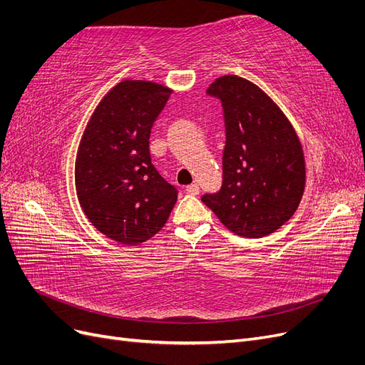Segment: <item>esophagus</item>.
I'll return each instance as SVG.
<instances>
[{
  "label": "esophagus",
  "instance_id": "obj_1",
  "mask_svg": "<svg viewBox=\"0 0 365 365\" xmlns=\"http://www.w3.org/2000/svg\"><path fill=\"white\" fill-rule=\"evenodd\" d=\"M185 192L189 193V195H200V185H197V184H190V185H187Z\"/></svg>",
  "mask_w": 365,
  "mask_h": 365
}]
</instances>
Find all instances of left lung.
I'll list each match as a JSON object with an SVG mask.
<instances>
[{"mask_svg":"<svg viewBox=\"0 0 365 365\" xmlns=\"http://www.w3.org/2000/svg\"><path fill=\"white\" fill-rule=\"evenodd\" d=\"M207 94L222 105L225 148L222 185L201 200L233 233L267 236L289 220L302 201L306 169L300 140L280 108L244 77H219Z\"/></svg>","mask_w":365,"mask_h":365,"instance_id":"8db88e82","label":"left lung"}]
</instances>
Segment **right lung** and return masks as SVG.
Masks as SVG:
<instances>
[{
    "mask_svg": "<svg viewBox=\"0 0 365 365\" xmlns=\"http://www.w3.org/2000/svg\"><path fill=\"white\" fill-rule=\"evenodd\" d=\"M170 90L123 81L88 121L76 158V192L90 222L125 245H138L164 227L178 197L152 164L150 130Z\"/></svg>",
    "mask_w": 365,
    "mask_h": 365,
    "instance_id": "1",
    "label": "right lung"
}]
</instances>
